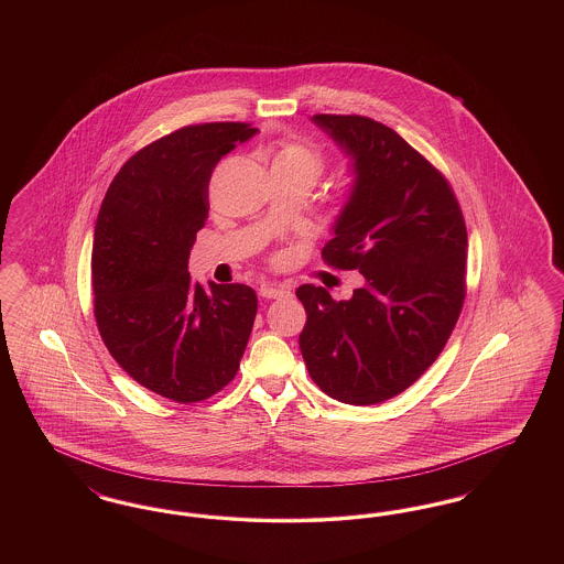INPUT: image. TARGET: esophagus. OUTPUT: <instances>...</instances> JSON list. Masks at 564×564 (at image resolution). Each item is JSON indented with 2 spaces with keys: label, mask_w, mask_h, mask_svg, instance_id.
<instances>
[{
  "label": "esophagus",
  "mask_w": 564,
  "mask_h": 564,
  "mask_svg": "<svg viewBox=\"0 0 564 564\" xmlns=\"http://www.w3.org/2000/svg\"><path fill=\"white\" fill-rule=\"evenodd\" d=\"M260 295L267 300H276V297H285L290 295V288L285 285H276V283H267L260 288Z\"/></svg>",
  "instance_id": "esophagus-1"
}]
</instances>
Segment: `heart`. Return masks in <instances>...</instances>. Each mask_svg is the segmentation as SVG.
<instances>
[{
    "instance_id": "obj_1",
    "label": "heart",
    "mask_w": 564,
    "mask_h": 564,
    "mask_svg": "<svg viewBox=\"0 0 564 564\" xmlns=\"http://www.w3.org/2000/svg\"><path fill=\"white\" fill-rule=\"evenodd\" d=\"M270 171H288L308 186L322 175L323 156L317 145L304 139H281L269 152Z\"/></svg>"
}]
</instances>
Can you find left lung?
I'll return each instance as SVG.
<instances>
[{
    "label": "left lung",
    "mask_w": 564,
    "mask_h": 564,
    "mask_svg": "<svg viewBox=\"0 0 564 564\" xmlns=\"http://www.w3.org/2000/svg\"><path fill=\"white\" fill-rule=\"evenodd\" d=\"M350 161L352 186L323 260L359 270L336 302L300 285V350L329 398L352 405L405 391L442 352L465 300L467 230L453 188L393 129L366 116L311 118Z\"/></svg>",
    "instance_id": "1"
}]
</instances>
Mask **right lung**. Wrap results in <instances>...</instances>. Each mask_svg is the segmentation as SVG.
I'll list each match as a JSON object with an SVG mask.
<instances>
[{
	"mask_svg": "<svg viewBox=\"0 0 564 564\" xmlns=\"http://www.w3.org/2000/svg\"><path fill=\"white\" fill-rule=\"evenodd\" d=\"M256 133L209 122L145 145L109 184L95 224L99 334L127 375L173 402H203L235 378L258 313L249 285L205 290L188 272L215 164Z\"/></svg>",
	"mask_w": 564,
	"mask_h": 564,
	"instance_id": "1",
	"label": "right lung"
}]
</instances>
